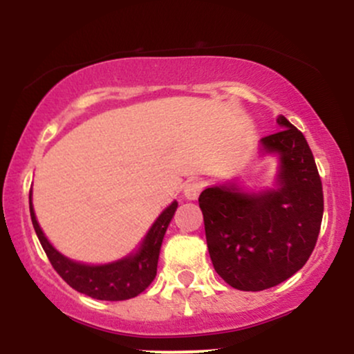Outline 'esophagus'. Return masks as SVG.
<instances>
[{"mask_svg": "<svg viewBox=\"0 0 354 354\" xmlns=\"http://www.w3.org/2000/svg\"><path fill=\"white\" fill-rule=\"evenodd\" d=\"M203 189V183L200 180H189L185 185V198L186 200H196Z\"/></svg>", "mask_w": 354, "mask_h": 354, "instance_id": "1", "label": "esophagus"}]
</instances>
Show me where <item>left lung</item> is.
<instances>
[{"label":"left lung","instance_id":"left-lung-1","mask_svg":"<svg viewBox=\"0 0 354 354\" xmlns=\"http://www.w3.org/2000/svg\"><path fill=\"white\" fill-rule=\"evenodd\" d=\"M261 140L281 156L273 191L245 194L214 186L200 194L206 243L216 273L241 291H263L306 265L323 219V185L306 138L284 116Z\"/></svg>","mask_w":354,"mask_h":354}]
</instances>
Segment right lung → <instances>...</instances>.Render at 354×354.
Listing matches in <instances>:
<instances>
[{"mask_svg": "<svg viewBox=\"0 0 354 354\" xmlns=\"http://www.w3.org/2000/svg\"><path fill=\"white\" fill-rule=\"evenodd\" d=\"M176 208L178 203L173 201L160 214V218L154 221L151 230L146 234L143 245H141L136 254L121 259V261L111 263V265L88 266L64 258L44 238L43 231L39 228L38 221H36L30 191L31 221H33L36 236L41 243L51 266L55 268L56 273L64 281L70 284L73 290L91 296L95 299H101V301H123V299L135 298V296L143 293L146 288L153 283L154 276H156L161 243H163L165 233L168 230V225Z\"/></svg>", "mask_w": 354, "mask_h": 354, "instance_id": "right-lung-1", "label": "right lung"}]
</instances>
